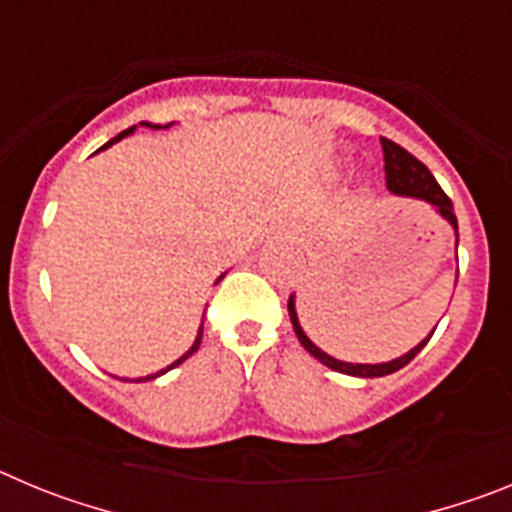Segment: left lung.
I'll return each mask as SVG.
<instances>
[{"instance_id": "1", "label": "left lung", "mask_w": 512, "mask_h": 512, "mask_svg": "<svg viewBox=\"0 0 512 512\" xmlns=\"http://www.w3.org/2000/svg\"><path fill=\"white\" fill-rule=\"evenodd\" d=\"M382 151H384V174H387V189H390L392 194L415 197V200H423V202H428V205L436 207L438 215L446 217V220L451 223V228H454L456 246H459V225H456L454 205H451V200L446 197V192L438 187L436 176L428 171V166L420 164L413 153H408L402 146L392 143L390 138H382ZM287 310H289V320H292V328H295L300 343L307 348V351H310L312 356H315V359L320 361V364H325L328 369H336V372H341V374H351V377H364V379L387 377V374L397 372V369H402L405 364H410V361L420 354V348L431 341L433 330H436L433 328L431 336L425 338V341H420L413 351H408V354L400 356V359L384 361V364H348V361H338V359H333V356L325 354V351H320V348L305 336V330H302L300 320H297L295 295L289 297Z\"/></svg>"}]
</instances>
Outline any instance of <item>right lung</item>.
<instances>
[{
  "mask_svg": "<svg viewBox=\"0 0 512 512\" xmlns=\"http://www.w3.org/2000/svg\"><path fill=\"white\" fill-rule=\"evenodd\" d=\"M140 125H148V128H156V130H158V125H151V122H140ZM166 128H169V125H166ZM133 130H135V128L122 130V133H120V135H115V138H112L110 143H104V146L99 148V151H104V148H107V146H112V143H117V140H122V138H125V135H130V133H133ZM223 277H225V274H220V279H223ZM220 279H217V282H220ZM200 343H202V325H200V330H197V338H194L192 348H189L187 354H184V356H179V359H176L174 364H171V366H166V369H161V372H156V374H148V377H140L138 382H148V379H156V377H161V374H166V372H169V369H174V366H179V364H182V361H187L189 356H192L194 351H197V348H200Z\"/></svg>",
  "mask_w": 512,
  "mask_h": 512,
  "instance_id": "obj_1",
  "label": "right lung"
}]
</instances>
